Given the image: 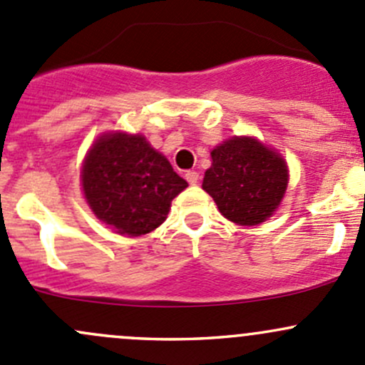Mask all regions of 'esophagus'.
<instances>
[{
  "mask_svg": "<svg viewBox=\"0 0 365 365\" xmlns=\"http://www.w3.org/2000/svg\"><path fill=\"white\" fill-rule=\"evenodd\" d=\"M185 178L190 185H195L199 182V173L197 171H187L185 173Z\"/></svg>",
  "mask_w": 365,
  "mask_h": 365,
  "instance_id": "obj_1",
  "label": "esophagus"
}]
</instances>
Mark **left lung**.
<instances>
[{
    "instance_id": "8db88e82",
    "label": "left lung",
    "mask_w": 365,
    "mask_h": 365,
    "mask_svg": "<svg viewBox=\"0 0 365 365\" xmlns=\"http://www.w3.org/2000/svg\"><path fill=\"white\" fill-rule=\"evenodd\" d=\"M289 170L283 157L250 136H234L212 150L202 189L227 220L259 225L276 212L285 195Z\"/></svg>"
}]
</instances>
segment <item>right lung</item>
<instances>
[{
  "label": "right lung",
  "mask_w": 365,
  "mask_h": 365,
  "mask_svg": "<svg viewBox=\"0 0 365 365\" xmlns=\"http://www.w3.org/2000/svg\"><path fill=\"white\" fill-rule=\"evenodd\" d=\"M187 187L141 134H103L82 166V189L92 212L115 232L131 237L159 227L173 199Z\"/></svg>",
  "instance_id": "add662e5"
}]
</instances>
